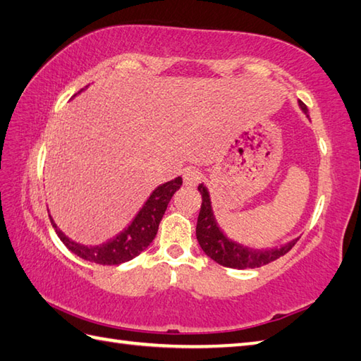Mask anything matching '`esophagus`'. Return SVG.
<instances>
[{
  "instance_id": "obj_1",
  "label": "esophagus",
  "mask_w": 361,
  "mask_h": 361,
  "mask_svg": "<svg viewBox=\"0 0 361 361\" xmlns=\"http://www.w3.org/2000/svg\"><path fill=\"white\" fill-rule=\"evenodd\" d=\"M202 178V173L195 171V169H188V171L183 172V181H185L186 186H195Z\"/></svg>"
}]
</instances>
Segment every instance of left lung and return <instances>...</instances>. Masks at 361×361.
<instances>
[{
  "label": "left lung",
  "mask_w": 361,
  "mask_h": 361,
  "mask_svg": "<svg viewBox=\"0 0 361 361\" xmlns=\"http://www.w3.org/2000/svg\"><path fill=\"white\" fill-rule=\"evenodd\" d=\"M299 106H301V110L307 114V106L301 101H299ZM198 190H200L202 194V208L200 214H198L195 228L197 240L200 243L202 250L206 252V256L216 260L217 264L229 268H237V270L257 268L279 259L281 256H283L286 252L293 248V245L298 242V239H295L286 245H282L279 248L271 250H255L243 247L239 242L229 239V237L221 231L216 217H214L208 188L204 185H200L198 186Z\"/></svg>",
  "instance_id": "1"
}]
</instances>
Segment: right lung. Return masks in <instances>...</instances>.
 <instances>
[{"instance_id":"1","label":"right lung","mask_w":361,"mask_h":361,"mask_svg":"<svg viewBox=\"0 0 361 361\" xmlns=\"http://www.w3.org/2000/svg\"><path fill=\"white\" fill-rule=\"evenodd\" d=\"M181 185H183L181 176H176L175 180L167 181L164 185H159L150 194L147 200H145L140 212H137L135 219L130 221V225L124 229V231H121L118 235H114L109 242H104L99 245H82L71 240L70 237L60 231L57 225L54 224L51 216L49 219L54 229H56L57 235L60 237V240H62L65 243V247L71 252H74V255H78L79 257L90 260V262H94V264L119 265V264L128 262V260H132L136 256H140L141 252L152 243V240L155 239L159 221L164 216L167 204Z\"/></svg>"}]
</instances>
